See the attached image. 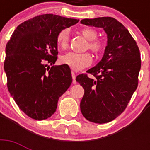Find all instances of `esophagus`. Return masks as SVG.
Listing matches in <instances>:
<instances>
[{
  "mask_svg": "<svg viewBox=\"0 0 150 150\" xmlns=\"http://www.w3.org/2000/svg\"><path fill=\"white\" fill-rule=\"evenodd\" d=\"M71 76H72L73 84H75V83H76V81H75V74L73 72V71H71Z\"/></svg>",
  "mask_w": 150,
  "mask_h": 150,
  "instance_id": "obj_1",
  "label": "esophagus"
}]
</instances>
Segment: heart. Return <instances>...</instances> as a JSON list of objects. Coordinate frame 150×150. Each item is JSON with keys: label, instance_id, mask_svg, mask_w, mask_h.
I'll use <instances>...</instances> for the list:
<instances>
[{"label": "heart", "instance_id": "obj_1", "mask_svg": "<svg viewBox=\"0 0 150 150\" xmlns=\"http://www.w3.org/2000/svg\"><path fill=\"white\" fill-rule=\"evenodd\" d=\"M81 33L87 42L86 49H89L95 54H101L105 49V43L103 41L96 39L98 33L93 29H83ZM57 43L60 47L66 49L69 43V29H64L59 32L57 36ZM61 62L64 64L69 66L72 70L79 71L89 66L92 63V57L89 53H74L70 52L61 57Z\"/></svg>", "mask_w": 150, "mask_h": 150}]
</instances>
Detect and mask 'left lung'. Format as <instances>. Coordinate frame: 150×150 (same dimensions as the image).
I'll return each mask as SVG.
<instances>
[{
  "label": "left lung",
  "instance_id": "obj_1",
  "mask_svg": "<svg viewBox=\"0 0 150 150\" xmlns=\"http://www.w3.org/2000/svg\"><path fill=\"white\" fill-rule=\"evenodd\" d=\"M82 24L103 28L107 45L101 61L76 81L85 90L80 103L82 115L89 121H113L126 109L139 83L141 58L139 47L129 32L112 17L86 18Z\"/></svg>",
  "mask_w": 150,
  "mask_h": 150
}]
</instances>
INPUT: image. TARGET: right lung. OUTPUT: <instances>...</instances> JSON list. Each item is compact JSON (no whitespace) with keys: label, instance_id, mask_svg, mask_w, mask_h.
Segmentation results:
<instances>
[{"label":"right lung","instance_id":"add662e5","mask_svg":"<svg viewBox=\"0 0 150 150\" xmlns=\"http://www.w3.org/2000/svg\"><path fill=\"white\" fill-rule=\"evenodd\" d=\"M79 21L53 14L37 15L17 26L6 45L4 68L8 91L31 118L51 117L59 97L71 84L69 66L49 64L57 59L59 32Z\"/></svg>","mask_w":150,"mask_h":150}]
</instances>
